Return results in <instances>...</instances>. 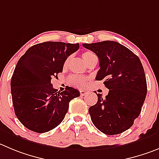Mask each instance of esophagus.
I'll return each mask as SVG.
<instances>
[{
    "instance_id": "obj_1",
    "label": "esophagus",
    "mask_w": 159,
    "mask_h": 159,
    "mask_svg": "<svg viewBox=\"0 0 159 159\" xmlns=\"http://www.w3.org/2000/svg\"><path fill=\"white\" fill-rule=\"evenodd\" d=\"M88 93V90H80V95H81V96H84V95L87 94Z\"/></svg>"
}]
</instances>
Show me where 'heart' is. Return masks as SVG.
I'll return each mask as SVG.
<instances>
[{
	"instance_id": "obj_1",
	"label": "heart",
	"mask_w": 159,
	"mask_h": 159,
	"mask_svg": "<svg viewBox=\"0 0 159 159\" xmlns=\"http://www.w3.org/2000/svg\"><path fill=\"white\" fill-rule=\"evenodd\" d=\"M93 56H95L92 52L90 51H84L81 53V57L84 59V61L88 63L89 61V59L93 57ZM69 58L66 59V61L64 62V64L63 66L66 67L68 64V62H69ZM70 82L72 84L73 86L76 87L78 89H84L86 87L87 85V78L82 76H78V75H71L69 78Z\"/></svg>"
}]
</instances>
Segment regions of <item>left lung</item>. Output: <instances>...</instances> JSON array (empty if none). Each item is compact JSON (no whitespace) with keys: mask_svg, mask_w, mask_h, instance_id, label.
<instances>
[{"mask_svg":"<svg viewBox=\"0 0 159 159\" xmlns=\"http://www.w3.org/2000/svg\"><path fill=\"white\" fill-rule=\"evenodd\" d=\"M96 53L100 69L96 81H103L107 96L96 93L98 101L89 112L93 125L107 135L129 129L140 115L147 96L144 70L140 59L125 46L113 41L83 44Z\"/></svg>","mask_w":159,"mask_h":159,"instance_id":"left-lung-1","label":"left lung"}]
</instances>
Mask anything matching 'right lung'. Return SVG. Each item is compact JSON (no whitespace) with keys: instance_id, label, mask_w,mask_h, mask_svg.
Wrapping results in <instances>:
<instances>
[{"instance_id":"right-lung-1","label":"right lung","mask_w":159,"mask_h":159,"mask_svg":"<svg viewBox=\"0 0 159 159\" xmlns=\"http://www.w3.org/2000/svg\"><path fill=\"white\" fill-rule=\"evenodd\" d=\"M78 48V43L46 41L30 47L19 59L11 93L15 114L28 129L42 133L55 129L64 119L70 101L80 96L72 87L57 92L51 83L63 72L68 56Z\"/></svg>"}]
</instances>
